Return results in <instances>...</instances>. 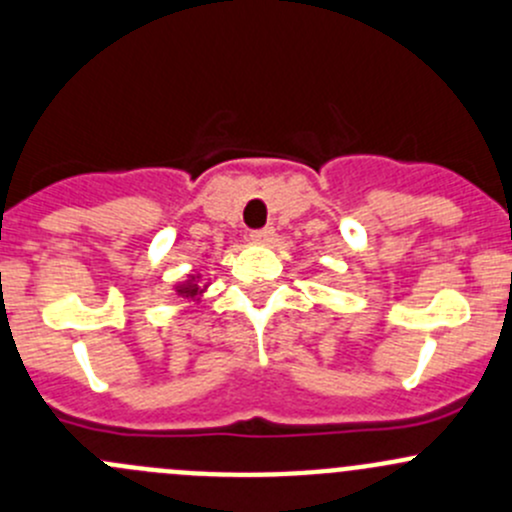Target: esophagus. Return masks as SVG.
Here are the masks:
<instances>
[{
    "mask_svg": "<svg viewBox=\"0 0 512 512\" xmlns=\"http://www.w3.org/2000/svg\"><path fill=\"white\" fill-rule=\"evenodd\" d=\"M250 240H252V242H262V245H265V242L275 240V230H272V227H262V230H252V232H250Z\"/></svg>",
    "mask_w": 512,
    "mask_h": 512,
    "instance_id": "obj_1",
    "label": "esophagus"
}]
</instances>
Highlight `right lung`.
<instances>
[{
    "instance_id": "1",
    "label": "right lung",
    "mask_w": 512,
    "mask_h": 512,
    "mask_svg": "<svg viewBox=\"0 0 512 512\" xmlns=\"http://www.w3.org/2000/svg\"><path fill=\"white\" fill-rule=\"evenodd\" d=\"M175 292H178L180 297H195V294H203V287L198 285V277H193V275H190L188 280L183 282V285H178V287H175Z\"/></svg>"
}]
</instances>
